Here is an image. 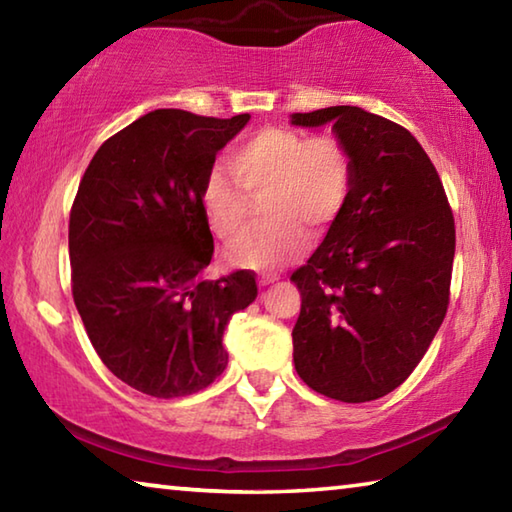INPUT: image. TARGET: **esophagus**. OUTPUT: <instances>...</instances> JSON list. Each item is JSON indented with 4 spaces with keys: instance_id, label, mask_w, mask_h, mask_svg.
Returning a JSON list of instances; mask_svg holds the SVG:
<instances>
[{
    "instance_id": "esophagus-1",
    "label": "esophagus",
    "mask_w": 512,
    "mask_h": 512,
    "mask_svg": "<svg viewBox=\"0 0 512 512\" xmlns=\"http://www.w3.org/2000/svg\"><path fill=\"white\" fill-rule=\"evenodd\" d=\"M277 280H280V275H277V273H262V275H259V284H262V287H268V284H273Z\"/></svg>"
}]
</instances>
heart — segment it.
Returning <instances> with one entry per match:
<instances>
[{"label": "heart", "instance_id": "obj_1", "mask_svg": "<svg viewBox=\"0 0 512 512\" xmlns=\"http://www.w3.org/2000/svg\"><path fill=\"white\" fill-rule=\"evenodd\" d=\"M230 169L205 173L198 203L207 225L223 241H237L253 225L255 205L266 201L273 221L235 248L239 264L277 268L300 255L307 232L325 237L348 207L354 189V155L336 135L309 137L268 126L230 153Z\"/></svg>", "mask_w": 512, "mask_h": 512}]
</instances>
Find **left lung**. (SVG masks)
Returning a JSON list of instances; mask_svg holds the SVG:
<instances>
[{"label": "left lung", "instance_id": "1", "mask_svg": "<svg viewBox=\"0 0 512 512\" xmlns=\"http://www.w3.org/2000/svg\"><path fill=\"white\" fill-rule=\"evenodd\" d=\"M354 155L348 207L305 266L293 271L300 316L293 363L316 393L357 404L404 384L449 307L454 214L436 167L395 121L357 106L296 112Z\"/></svg>", "mask_w": 512, "mask_h": 512}]
</instances>
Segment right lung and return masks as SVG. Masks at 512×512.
Returning <instances> with one entry per match:
<instances>
[{
	"instance_id": "1",
	"label": "right lung",
	"mask_w": 512,
	"mask_h": 512,
	"mask_svg": "<svg viewBox=\"0 0 512 512\" xmlns=\"http://www.w3.org/2000/svg\"><path fill=\"white\" fill-rule=\"evenodd\" d=\"M250 115L153 110L108 137L69 212L72 296L112 375L160 400L203 391L228 366L223 332L257 298L255 273L203 280L214 239L198 189Z\"/></svg>"
}]
</instances>
